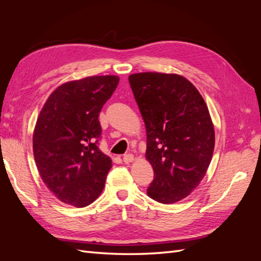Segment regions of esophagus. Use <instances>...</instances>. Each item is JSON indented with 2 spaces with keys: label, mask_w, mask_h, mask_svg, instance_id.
<instances>
[{
  "label": "esophagus",
  "mask_w": 261,
  "mask_h": 261,
  "mask_svg": "<svg viewBox=\"0 0 261 261\" xmlns=\"http://www.w3.org/2000/svg\"><path fill=\"white\" fill-rule=\"evenodd\" d=\"M123 161H124L126 164H128V163L133 162V161H134V155L130 154V153L125 154V155L123 156Z\"/></svg>",
  "instance_id": "obj_1"
}]
</instances>
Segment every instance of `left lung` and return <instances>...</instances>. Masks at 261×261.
I'll return each mask as SVG.
<instances>
[{
	"label": "left lung",
	"instance_id": "left-lung-1",
	"mask_svg": "<svg viewBox=\"0 0 261 261\" xmlns=\"http://www.w3.org/2000/svg\"><path fill=\"white\" fill-rule=\"evenodd\" d=\"M147 133L146 158L154 178L147 195L174 203L200 184L215 149V127L196 87L177 74L146 72L128 77Z\"/></svg>",
	"mask_w": 261,
	"mask_h": 261
}]
</instances>
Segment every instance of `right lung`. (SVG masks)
Listing matches in <instances>:
<instances>
[{
	"label": "right lung",
	"instance_id": "obj_1",
	"mask_svg": "<svg viewBox=\"0 0 261 261\" xmlns=\"http://www.w3.org/2000/svg\"><path fill=\"white\" fill-rule=\"evenodd\" d=\"M118 82L114 75L67 82L41 109L33 136L35 161L43 183L62 202L83 208L103 191L112 160L98 147V117Z\"/></svg>",
	"mask_w": 261,
	"mask_h": 261
}]
</instances>
